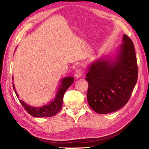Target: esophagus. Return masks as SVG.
I'll list each match as a JSON object with an SVG mask.
<instances>
[{"label": "esophagus", "instance_id": "esophagus-1", "mask_svg": "<svg viewBox=\"0 0 149 149\" xmlns=\"http://www.w3.org/2000/svg\"><path fill=\"white\" fill-rule=\"evenodd\" d=\"M83 70L81 68H77L75 72V77L76 78H79L82 76L83 74Z\"/></svg>", "mask_w": 149, "mask_h": 149}]
</instances>
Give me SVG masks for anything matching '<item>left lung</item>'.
I'll return each mask as SVG.
<instances>
[{"label":"left lung","mask_w":149,"mask_h":149,"mask_svg":"<svg viewBox=\"0 0 149 149\" xmlns=\"http://www.w3.org/2000/svg\"><path fill=\"white\" fill-rule=\"evenodd\" d=\"M114 60L102 57L89 65L85 79L89 84L87 101L99 114L117 111L129 100L137 81L134 45L123 35Z\"/></svg>","instance_id":"left-lung-1"}]
</instances>
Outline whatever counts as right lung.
Segmentation results:
<instances>
[{
	"label": "right lung",
	"instance_id": "right-lung-1",
	"mask_svg": "<svg viewBox=\"0 0 149 149\" xmlns=\"http://www.w3.org/2000/svg\"><path fill=\"white\" fill-rule=\"evenodd\" d=\"M12 79H13V77H12ZM74 78L73 77H67L62 79L59 88L57 91L55 99L51 102L49 103V104L44 105L39 107H33L27 104L23 100H19V102H21L22 105L23 106L25 110L30 115H31L32 116L40 118L54 116V115L58 113L60 110H61L64 93L70 87V85L74 83ZM12 85H13L15 93H16L17 97H18V95H17L16 89H15L14 84Z\"/></svg>",
	"mask_w": 149,
	"mask_h": 149
}]
</instances>
